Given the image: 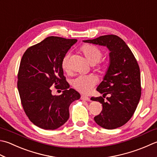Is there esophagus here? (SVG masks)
<instances>
[{"label": "esophagus", "mask_w": 157, "mask_h": 157, "mask_svg": "<svg viewBox=\"0 0 157 157\" xmlns=\"http://www.w3.org/2000/svg\"><path fill=\"white\" fill-rule=\"evenodd\" d=\"M80 99L82 101H90V98H89L87 96H84V95H82L81 97H80Z\"/></svg>", "instance_id": "34e87169"}]
</instances>
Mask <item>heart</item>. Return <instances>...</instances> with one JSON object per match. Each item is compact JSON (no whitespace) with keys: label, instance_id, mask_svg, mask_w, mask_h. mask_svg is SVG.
Listing matches in <instances>:
<instances>
[{"label":"heart","instance_id":"obj_1","mask_svg":"<svg viewBox=\"0 0 157 157\" xmlns=\"http://www.w3.org/2000/svg\"><path fill=\"white\" fill-rule=\"evenodd\" d=\"M81 51L87 60L91 64H96L99 62L102 58L103 54L99 48L93 45L85 44L82 46ZM62 69L67 71L69 69V56L67 54L64 56L61 62ZM108 69V64H103L98 66V70L101 73H105ZM97 79L94 75H79L73 79V86L81 93L88 94L96 85Z\"/></svg>","mask_w":157,"mask_h":157}]
</instances>
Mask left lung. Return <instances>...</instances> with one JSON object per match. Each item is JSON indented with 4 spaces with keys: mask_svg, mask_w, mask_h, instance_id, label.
Listing matches in <instances>:
<instances>
[{
    "mask_svg": "<svg viewBox=\"0 0 157 157\" xmlns=\"http://www.w3.org/2000/svg\"><path fill=\"white\" fill-rule=\"evenodd\" d=\"M84 42L106 46L110 52L108 69L97 88L103 97L91 98L103 106L101 112L94 118V121L106 129L121 127L133 116L140 99L139 64L130 48L118 36L103 35ZM108 94L110 97L105 101L104 98Z\"/></svg>",
    "mask_w": 157,
    "mask_h": 157,
    "instance_id": "8db88e82",
    "label": "left lung"
}]
</instances>
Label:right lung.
Returning a JSON list of instances; mask_svg holds the SVG:
<instances>
[{"instance_id": "add662e5", "label": "right lung", "mask_w": 157, "mask_h": 157, "mask_svg": "<svg viewBox=\"0 0 157 157\" xmlns=\"http://www.w3.org/2000/svg\"><path fill=\"white\" fill-rule=\"evenodd\" d=\"M77 39L48 36L27 49L17 73V89L26 116L33 123L45 130L59 128L69 118L71 103L80 98L63 75L61 62ZM63 90L52 95V86Z\"/></svg>"}]
</instances>
